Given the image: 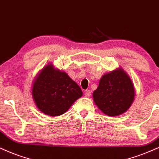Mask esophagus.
<instances>
[{
	"label": "esophagus",
	"mask_w": 159,
	"mask_h": 159,
	"mask_svg": "<svg viewBox=\"0 0 159 159\" xmlns=\"http://www.w3.org/2000/svg\"><path fill=\"white\" fill-rule=\"evenodd\" d=\"M91 95V92L90 90H86L85 91V97H90Z\"/></svg>",
	"instance_id": "34e87169"
}]
</instances>
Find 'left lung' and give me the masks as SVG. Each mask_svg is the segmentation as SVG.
<instances>
[{
    "mask_svg": "<svg viewBox=\"0 0 159 159\" xmlns=\"http://www.w3.org/2000/svg\"><path fill=\"white\" fill-rule=\"evenodd\" d=\"M134 97L132 81L121 68L103 75L93 93L96 105L110 116L125 113L132 105Z\"/></svg>",
    "mask_w": 159,
    "mask_h": 159,
    "instance_id": "8db88e82",
    "label": "left lung"
}]
</instances>
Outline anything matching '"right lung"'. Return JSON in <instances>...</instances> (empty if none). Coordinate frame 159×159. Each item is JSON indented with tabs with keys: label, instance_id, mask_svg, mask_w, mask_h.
Listing matches in <instances>:
<instances>
[{
	"label": "right lung",
	"instance_id": "right-lung-1",
	"mask_svg": "<svg viewBox=\"0 0 159 159\" xmlns=\"http://www.w3.org/2000/svg\"><path fill=\"white\" fill-rule=\"evenodd\" d=\"M33 99L45 114L57 116L63 114L78 98L83 96L80 86L66 72L48 65L33 84Z\"/></svg>",
	"mask_w": 159,
	"mask_h": 159
}]
</instances>
